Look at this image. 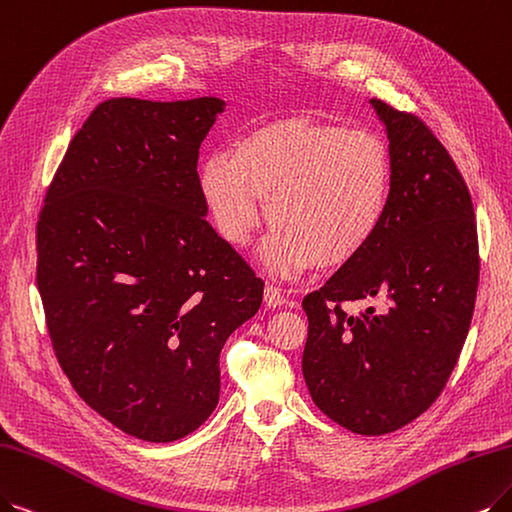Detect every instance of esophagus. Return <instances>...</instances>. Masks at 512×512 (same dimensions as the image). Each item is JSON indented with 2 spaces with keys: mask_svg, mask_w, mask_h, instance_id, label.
<instances>
[{
  "mask_svg": "<svg viewBox=\"0 0 512 512\" xmlns=\"http://www.w3.org/2000/svg\"><path fill=\"white\" fill-rule=\"evenodd\" d=\"M264 302L275 309V306L285 304V294L281 292V288H277V285L267 283V288H264Z\"/></svg>",
  "mask_w": 512,
  "mask_h": 512,
  "instance_id": "obj_1",
  "label": "esophagus"
}]
</instances>
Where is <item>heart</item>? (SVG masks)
<instances>
[{
  "label": "heart",
  "mask_w": 512,
  "mask_h": 512,
  "mask_svg": "<svg viewBox=\"0 0 512 512\" xmlns=\"http://www.w3.org/2000/svg\"><path fill=\"white\" fill-rule=\"evenodd\" d=\"M197 187L216 233L235 248L260 227L267 199L275 224L262 258L296 275L346 267L370 248L391 203L393 163L374 132L285 117L245 132L231 153L208 155Z\"/></svg>",
  "instance_id": "b5f03b06"
}]
</instances>
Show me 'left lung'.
Returning <instances> with one entry per match:
<instances>
[{
  "instance_id": "obj_1",
  "label": "left lung",
  "mask_w": 512,
  "mask_h": 512,
  "mask_svg": "<svg viewBox=\"0 0 512 512\" xmlns=\"http://www.w3.org/2000/svg\"><path fill=\"white\" fill-rule=\"evenodd\" d=\"M391 140L393 193L376 239L306 294L302 374L319 410L357 435L410 424L452 376L475 311L479 237L456 161L424 121L372 98ZM382 297L359 316L344 301Z\"/></svg>"
}]
</instances>
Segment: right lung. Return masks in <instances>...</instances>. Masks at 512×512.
I'll return each mask as SVG.
<instances>
[{"instance_id": "right-lung-1", "label": "right lung", "mask_w": 512, "mask_h": 512, "mask_svg": "<svg viewBox=\"0 0 512 512\" xmlns=\"http://www.w3.org/2000/svg\"><path fill=\"white\" fill-rule=\"evenodd\" d=\"M214 96L100 102L39 212L37 288L54 355L77 395L153 443L214 412L218 357L256 315L264 281L206 220L201 140Z\"/></svg>"}]
</instances>
